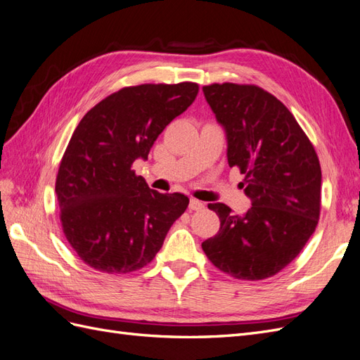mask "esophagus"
<instances>
[{"label":"esophagus","instance_id":"34e87169","mask_svg":"<svg viewBox=\"0 0 360 360\" xmlns=\"http://www.w3.org/2000/svg\"><path fill=\"white\" fill-rule=\"evenodd\" d=\"M190 210H193V211H200V210H204L205 208V204L204 202H200V200H198V199H190Z\"/></svg>","mask_w":360,"mask_h":360}]
</instances>
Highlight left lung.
Masks as SVG:
<instances>
[{
  "mask_svg": "<svg viewBox=\"0 0 360 360\" xmlns=\"http://www.w3.org/2000/svg\"><path fill=\"white\" fill-rule=\"evenodd\" d=\"M226 134L229 167L252 207L236 214L225 204L208 208L219 233L202 243L216 268L240 280H263L285 268L315 233L321 207V167L315 149L290 110L254 85L202 88Z\"/></svg>",
  "mask_w": 360,
  "mask_h": 360,
  "instance_id": "8db88e82",
  "label": "left lung"
}]
</instances>
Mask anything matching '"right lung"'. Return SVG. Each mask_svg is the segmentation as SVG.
I'll list each match as a JSON object with an SVG mask.
<instances>
[{"mask_svg": "<svg viewBox=\"0 0 360 360\" xmlns=\"http://www.w3.org/2000/svg\"><path fill=\"white\" fill-rule=\"evenodd\" d=\"M199 86L140 85L101 100L80 120L60 162L56 196L72 250L91 268L127 274L150 263L186 208L181 193H158L131 169L195 101Z\"/></svg>", "mask_w": 360, "mask_h": 360, "instance_id": "right-lung-1", "label": "right lung"}]
</instances>
